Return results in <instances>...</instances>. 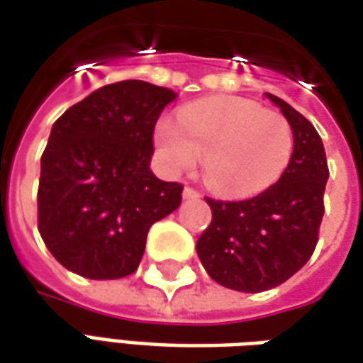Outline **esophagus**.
Segmentation results:
<instances>
[{"instance_id": "obj_1", "label": "esophagus", "mask_w": 363, "mask_h": 363, "mask_svg": "<svg viewBox=\"0 0 363 363\" xmlns=\"http://www.w3.org/2000/svg\"><path fill=\"white\" fill-rule=\"evenodd\" d=\"M199 191H196L194 187H184V199H197Z\"/></svg>"}]
</instances>
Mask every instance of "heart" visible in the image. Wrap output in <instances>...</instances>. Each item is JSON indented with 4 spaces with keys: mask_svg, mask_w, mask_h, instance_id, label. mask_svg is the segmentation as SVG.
<instances>
[{
    "mask_svg": "<svg viewBox=\"0 0 363 363\" xmlns=\"http://www.w3.org/2000/svg\"><path fill=\"white\" fill-rule=\"evenodd\" d=\"M154 142L172 174L191 169L203 154L207 186L225 196H253L277 184L294 150L289 120L237 96L187 104L177 122L157 124Z\"/></svg>",
    "mask_w": 363,
    "mask_h": 363,
    "instance_id": "obj_1",
    "label": "heart"
}]
</instances>
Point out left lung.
<instances>
[{
	"mask_svg": "<svg viewBox=\"0 0 363 363\" xmlns=\"http://www.w3.org/2000/svg\"><path fill=\"white\" fill-rule=\"evenodd\" d=\"M294 136L291 164L281 179L245 201H206L213 219L197 241V257L207 274L239 292H262L301 271L318 243L324 215L328 164L316 128L274 94Z\"/></svg>",
	"mask_w": 363,
	"mask_h": 363,
	"instance_id": "obj_1",
	"label": "left lung"
}]
</instances>
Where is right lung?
Returning a JSON list of instances; mask_svg holds the SVG:
<instances>
[{
    "mask_svg": "<svg viewBox=\"0 0 363 363\" xmlns=\"http://www.w3.org/2000/svg\"><path fill=\"white\" fill-rule=\"evenodd\" d=\"M177 94L144 81L91 92L52 124L41 156L39 233L65 269L92 281L138 269L152 225L182 189L150 169L157 116Z\"/></svg>",
    "mask_w": 363,
    "mask_h": 363,
    "instance_id": "obj_1",
    "label": "right lung"
}]
</instances>
